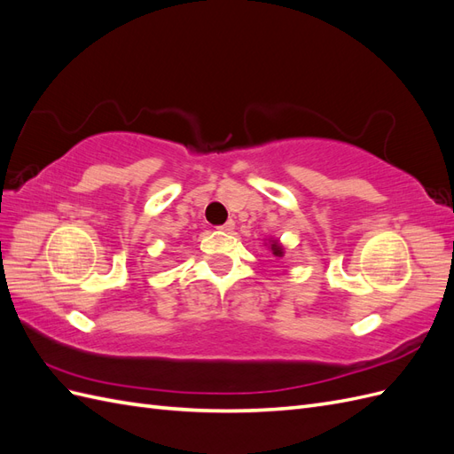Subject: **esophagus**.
<instances>
[{"instance_id":"obj_1","label":"esophagus","mask_w":454,"mask_h":454,"mask_svg":"<svg viewBox=\"0 0 454 454\" xmlns=\"http://www.w3.org/2000/svg\"><path fill=\"white\" fill-rule=\"evenodd\" d=\"M219 231H223V232H232V229H235V222H232V219H229L227 223H223V225H219L217 227Z\"/></svg>"}]
</instances>
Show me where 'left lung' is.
Wrapping results in <instances>:
<instances>
[{
    "label": "left lung",
    "mask_w": 454,
    "mask_h": 454,
    "mask_svg": "<svg viewBox=\"0 0 454 454\" xmlns=\"http://www.w3.org/2000/svg\"><path fill=\"white\" fill-rule=\"evenodd\" d=\"M270 250H272V254L277 255V257H282V254H284V248H282V246H280L278 242H272V244H270Z\"/></svg>",
    "instance_id": "obj_1"
}]
</instances>
